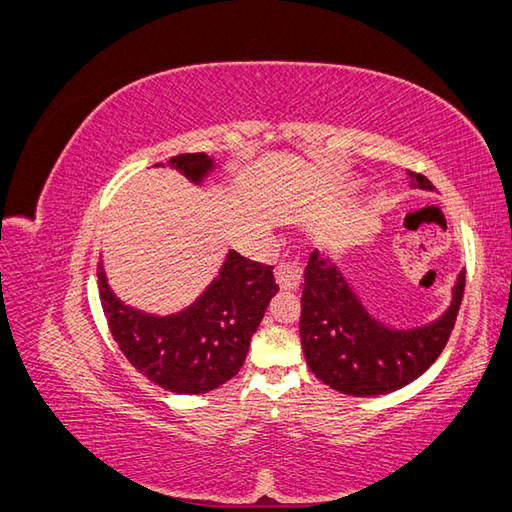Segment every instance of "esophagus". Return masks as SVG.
Returning <instances> with one entry per match:
<instances>
[{
  "mask_svg": "<svg viewBox=\"0 0 512 512\" xmlns=\"http://www.w3.org/2000/svg\"><path fill=\"white\" fill-rule=\"evenodd\" d=\"M303 277V267L299 260H282L275 269V280L282 290H297Z\"/></svg>",
  "mask_w": 512,
  "mask_h": 512,
  "instance_id": "1",
  "label": "esophagus"
}]
</instances>
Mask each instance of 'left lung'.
<instances>
[{"label":"left lung","instance_id":"obj_1","mask_svg":"<svg viewBox=\"0 0 512 512\" xmlns=\"http://www.w3.org/2000/svg\"><path fill=\"white\" fill-rule=\"evenodd\" d=\"M414 188L431 181L410 170ZM466 288V271L442 318L412 331H393L371 318L327 258L312 252L305 269L299 333L305 361L316 378L335 391L356 397L384 395L416 380L442 354L455 329Z\"/></svg>","mask_w":512,"mask_h":512}]
</instances>
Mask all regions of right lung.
<instances>
[{"label":"right lung","instance_id":"1","mask_svg":"<svg viewBox=\"0 0 512 512\" xmlns=\"http://www.w3.org/2000/svg\"><path fill=\"white\" fill-rule=\"evenodd\" d=\"M168 164L192 181L211 170L203 151L181 153ZM98 286L108 329L126 359L162 389L183 395L207 393L237 374L269 301L280 290L273 267L237 252L228 254L203 297L175 316L156 318L123 305L108 288L102 265Z\"/></svg>","mask_w":512,"mask_h":512}]
</instances>
